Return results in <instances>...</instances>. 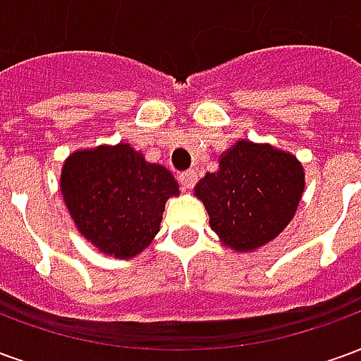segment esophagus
Listing matches in <instances>:
<instances>
[{
  "label": "esophagus",
  "instance_id": "34e87169",
  "mask_svg": "<svg viewBox=\"0 0 361 361\" xmlns=\"http://www.w3.org/2000/svg\"><path fill=\"white\" fill-rule=\"evenodd\" d=\"M180 183L185 189H193L197 183V172L195 170H188V172L180 173Z\"/></svg>",
  "mask_w": 361,
  "mask_h": 361
}]
</instances>
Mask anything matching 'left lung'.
<instances>
[{"instance_id":"left-lung-1","label":"left lung","mask_w":361,"mask_h":361,"mask_svg":"<svg viewBox=\"0 0 361 361\" xmlns=\"http://www.w3.org/2000/svg\"><path fill=\"white\" fill-rule=\"evenodd\" d=\"M303 168L269 145L238 141L220 158L219 172L197 183L211 228L232 250L265 245L288 226L300 204Z\"/></svg>"}]
</instances>
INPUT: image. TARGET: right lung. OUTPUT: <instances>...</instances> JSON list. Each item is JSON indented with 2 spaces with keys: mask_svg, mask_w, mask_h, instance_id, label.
I'll return each mask as SVG.
<instances>
[{
  "mask_svg": "<svg viewBox=\"0 0 361 361\" xmlns=\"http://www.w3.org/2000/svg\"><path fill=\"white\" fill-rule=\"evenodd\" d=\"M61 193L75 224L98 250L135 257L158 234L178 181L164 166L149 164L129 145L73 152L61 172Z\"/></svg>",
  "mask_w": 361,
  "mask_h": 361,
  "instance_id": "obj_1",
  "label": "right lung"
}]
</instances>
